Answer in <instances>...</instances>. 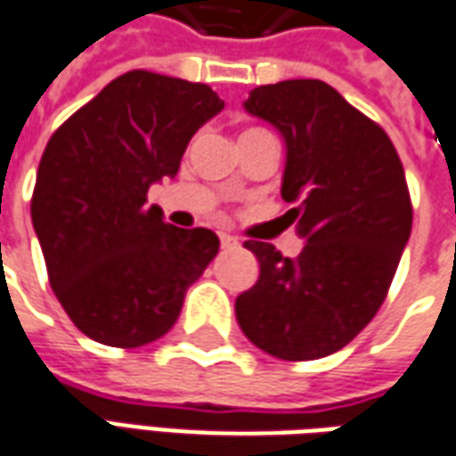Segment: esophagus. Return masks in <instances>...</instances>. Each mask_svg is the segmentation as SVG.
I'll use <instances>...</instances> for the list:
<instances>
[{
    "instance_id": "34e87169",
    "label": "esophagus",
    "mask_w": 456,
    "mask_h": 456,
    "mask_svg": "<svg viewBox=\"0 0 456 456\" xmlns=\"http://www.w3.org/2000/svg\"><path fill=\"white\" fill-rule=\"evenodd\" d=\"M219 242H222V247H237V237H232L227 232H219Z\"/></svg>"
}]
</instances>
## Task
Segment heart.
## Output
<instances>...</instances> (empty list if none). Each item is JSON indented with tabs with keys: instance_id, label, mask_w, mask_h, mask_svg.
<instances>
[{
	"instance_id": "b5f03b06",
	"label": "heart",
	"mask_w": 456,
	"mask_h": 456,
	"mask_svg": "<svg viewBox=\"0 0 456 456\" xmlns=\"http://www.w3.org/2000/svg\"><path fill=\"white\" fill-rule=\"evenodd\" d=\"M244 134H249V131H244Z\"/></svg>"
}]
</instances>
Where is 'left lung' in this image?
<instances>
[{"mask_svg": "<svg viewBox=\"0 0 456 456\" xmlns=\"http://www.w3.org/2000/svg\"><path fill=\"white\" fill-rule=\"evenodd\" d=\"M244 110L285 141L280 194L305 247L282 257L244 242L257 282L234 303L242 333L282 361H315L348 346L379 313L411 234L403 166L381 126L322 80L259 86Z\"/></svg>", "mask_w": 456, "mask_h": 456, "instance_id": "1", "label": "left lung"}]
</instances>
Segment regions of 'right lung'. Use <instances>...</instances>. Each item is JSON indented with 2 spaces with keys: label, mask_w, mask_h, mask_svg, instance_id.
<instances>
[{
  "label": "right lung",
  "mask_w": 456,
  "mask_h": 456,
  "mask_svg": "<svg viewBox=\"0 0 456 456\" xmlns=\"http://www.w3.org/2000/svg\"><path fill=\"white\" fill-rule=\"evenodd\" d=\"M224 108L204 83L131 70L57 128L37 168L32 224L70 321L102 346L171 330L219 252L212 229H179L146 204L176 176L191 135Z\"/></svg>",
  "instance_id": "add662e5"
}]
</instances>
